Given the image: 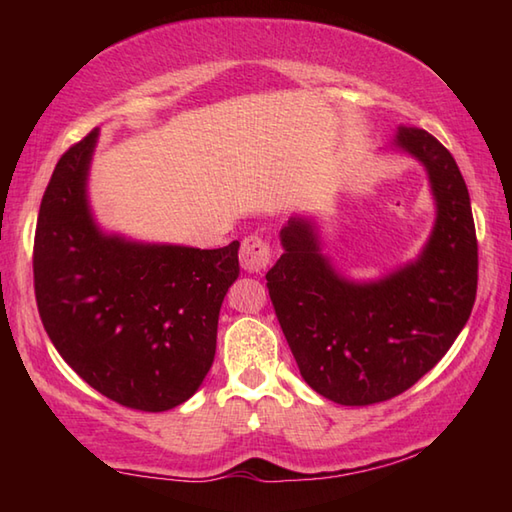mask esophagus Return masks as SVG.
Instances as JSON below:
<instances>
[{
  "instance_id": "esophagus-1",
  "label": "esophagus",
  "mask_w": 512,
  "mask_h": 512,
  "mask_svg": "<svg viewBox=\"0 0 512 512\" xmlns=\"http://www.w3.org/2000/svg\"><path fill=\"white\" fill-rule=\"evenodd\" d=\"M270 259H273V250H270L266 239L259 235L246 237L242 248H239V264H242L246 273H262L270 264Z\"/></svg>"
}]
</instances>
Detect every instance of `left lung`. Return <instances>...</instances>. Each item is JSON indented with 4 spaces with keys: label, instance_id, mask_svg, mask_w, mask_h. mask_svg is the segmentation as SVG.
<instances>
[{
    "label": "left lung",
    "instance_id": "obj_1",
    "mask_svg": "<svg viewBox=\"0 0 512 512\" xmlns=\"http://www.w3.org/2000/svg\"><path fill=\"white\" fill-rule=\"evenodd\" d=\"M391 149L427 171L436 222L411 262L372 281L347 279L323 253L317 222L290 217L268 292L303 380L332 402L374 405L416 385L471 317L477 239L469 189L429 132L400 127Z\"/></svg>",
    "mask_w": 512,
    "mask_h": 512
}]
</instances>
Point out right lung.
Returning a JSON list of instances; mask_svg holds the SVG:
<instances>
[{
	"instance_id": "right-lung-1",
	"label": "right lung",
	"mask_w": 512,
	"mask_h": 512,
	"mask_svg": "<svg viewBox=\"0 0 512 512\" xmlns=\"http://www.w3.org/2000/svg\"><path fill=\"white\" fill-rule=\"evenodd\" d=\"M96 143L92 129L65 151L43 193L32 255L39 317L90 387L129 409L167 411L213 365L239 242L206 250L105 233L88 198Z\"/></svg>"
}]
</instances>
